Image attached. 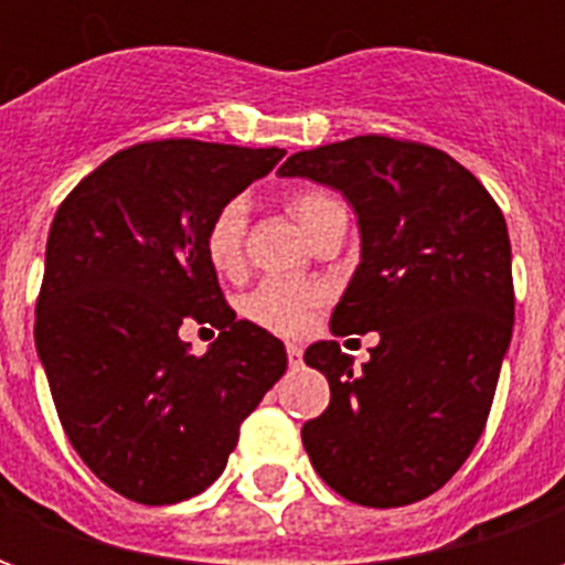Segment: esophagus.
<instances>
[{"instance_id":"34e87169","label":"esophagus","mask_w":565,"mask_h":565,"mask_svg":"<svg viewBox=\"0 0 565 565\" xmlns=\"http://www.w3.org/2000/svg\"><path fill=\"white\" fill-rule=\"evenodd\" d=\"M287 360H290V366H299L302 363V348L299 344H287Z\"/></svg>"}]
</instances>
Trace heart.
<instances>
[{"instance_id": "heart-1", "label": "heart", "mask_w": 565, "mask_h": 565, "mask_svg": "<svg viewBox=\"0 0 565 565\" xmlns=\"http://www.w3.org/2000/svg\"><path fill=\"white\" fill-rule=\"evenodd\" d=\"M287 209L308 238L318 233L323 223L335 217L342 202L327 190H296L287 199ZM245 202H226L214 211L209 230H205V254L217 275H238L245 263ZM327 302V287L290 278H269L247 294L245 315L259 327L278 332V335H299L311 327L315 311Z\"/></svg>"}]
</instances>
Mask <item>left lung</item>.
Wrapping results in <instances>:
<instances>
[{
    "mask_svg": "<svg viewBox=\"0 0 565 565\" xmlns=\"http://www.w3.org/2000/svg\"><path fill=\"white\" fill-rule=\"evenodd\" d=\"M339 190L360 223V266L332 335L379 332L354 369L339 342L306 363L330 381L302 426L311 466L369 509L448 484L481 438L514 327L511 242L484 184L445 150L387 136L299 150L278 169Z\"/></svg>",
    "mask_w": 565,
    "mask_h": 565,
    "instance_id": "1",
    "label": "left lung"
}]
</instances>
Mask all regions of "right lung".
<instances>
[{
  "label": "right lung",
  "instance_id": "add662e5",
  "mask_svg": "<svg viewBox=\"0 0 565 565\" xmlns=\"http://www.w3.org/2000/svg\"><path fill=\"white\" fill-rule=\"evenodd\" d=\"M281 148L193 139L132 145L56 209L35 302V351L56 415L120 497L172 505L214 484L238 426L287 351L223 302L205 254L214 211L269 174ZM222 330L196 358L184 322Z\"/></svg>",
  "mask_w": 565,
  "mask_h": 565
}]
</instances>
